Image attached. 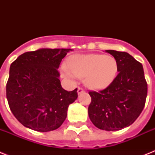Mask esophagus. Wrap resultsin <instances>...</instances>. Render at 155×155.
Returning <instances> with one entry per match:
<instances>
[{"label":"esophagus","instance_id":"esophagus-1","mask_svg":"<svg viewBox=\"0 0 155 155\" xmlns=\"http://www.w3.org/2000/svg\"><path fill=\"white\" fill-rule=\"evenodd\" d=\"M84 88H82V87H78V89H77V93L78 95H80L81 94V93H83V92H84Z\"/></svg>","mask_w":155,"mask_h":155}]
</instances>
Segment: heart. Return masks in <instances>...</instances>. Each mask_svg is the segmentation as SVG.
Returning a JSON list of instances; mask_svg holds the SVG:
<instances>
[{
	"label": "heart",
	"instance_id": "obj_1",
	"mask_svg": "<svg viewBox=\"0 0 155 155\" xmlns=\"http://www.w3.org/2000/svg\"><path fill=\"white\" fill-rule=\"evenodd\" d=\"M117 70L116 58L101 54L74 55L69 59V67L62 66L65 76L84 78L85 85L92 90H102L108 87L115 80Z\"/></svg>",
	"mask_w": 155,
	"mask_h": 155
}]
</instances>
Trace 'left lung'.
<instances>
[{
  "mask_svg": "<svg viewBox=\"0 0 155 155\" xmlns=\"http://www.w3.org/2000/svg\"><path fill=\"white\" fill-rule=\"evenodd\" d=\"M116 58L118 75L100 92H89L88 116L100 130L116 131L134 122L144 108L147 84L142 63L126 52L105 51Z\"/></svg>",
  "mask_w": 155,
  "mask_h": 155,
  "instance_id": "8db88e82",
  "label": "left lung"
}]
</instances>
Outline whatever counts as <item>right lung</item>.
Wrapping results in <instances>:
<instances>
[{"mask_svg": "<svg viewBox=\"0 0 155 155\" xmlns=\"http://www.w3.org/2000/svg\"><path fill=\"white\" fill-rule=\"evenodd\" d=\"M71 51L41 48L21 54L10 65L6 97L11 112L25 127L49 132L65 120L68 106L77 99V88L63 89L58 68Z\"/></svg>", "mask_w": 155, "mask_h": 155, "instance_id": "add662e5", "label": "right lung"}]
</instances>
